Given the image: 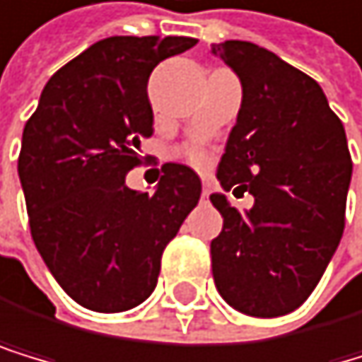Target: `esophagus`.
Here are the masks:
<instances>
[{
    "label": "esophagus",
    "instance_id": "esophagus-1",
    "mask_svg": "<svg viewBox=\"0 0 362 362\" xmlns=\"http://www.w3.org/2000/svg\"><path fill=\"white\" fill-rule=\"evenodd\" d=\"M210 192H212L210 181H204V185H202V197H204V199H208V197H210Z\"/></svg>",
    "mask_w": 362,
    "mask_h": 362
}]
</instances>
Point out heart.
<instances>
[{
	"label": "heart",
	"mask_w": 362,
	"mask_h": 362,
	"mask_svg": "<svg viewBox=\"0 0 362 362\" xmlns=\"http://www.w3.org/2000/svg\"><path fill=\"white\" fill-rule=\"evenodd\" d=\"M185 156H188L190 163H194L199 168L208 163V154L202 150V147H190V150H185Z\"/></svg>",
	"instance_id": "b5f03b06"
}]
</instances>
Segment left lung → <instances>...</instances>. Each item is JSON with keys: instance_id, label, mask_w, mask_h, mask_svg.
<instances>
[{"instance_id": "8db88e82", "label": "left lung", "mask_w": 362, "mask_h": 362, "mask_svg": "<svg viewBox=\"0 0 362 362\" xmlns=\"http://www.w3.org/2000/svg\"><path fill=\"white\" fill-rule=\"evenodd\" d=\"M215 51L242 80V107L219 160L223 190H248L240 215L223 194L210 242L219 296L237 311L275 318L305 302L345 230L351 156L320 85L275 53L228 40Z\"/></svg>"}]
</instances>
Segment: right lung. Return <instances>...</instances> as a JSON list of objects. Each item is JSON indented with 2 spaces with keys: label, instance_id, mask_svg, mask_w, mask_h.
I'll return each mask as SVG.
<instances>
[{
  "label": "right lung",
  "instance_id": "right-lung-1",
  "mask_svg": "<svg viewBox=\"0 0 362 362\" xmlns=\"http://www.w3.org/2000/svg\"><path fill=\"white\" fill-rule=\"evenodd\" d=\"M194 44L158 35L95 42L55 71L26 120L17 172L30 235L57 284L85 309L116 313L150 298L160 255L199 204L202 181L181 163L160 168L152 197L125 185L154 132L150 74Z\"/></svg>",
  "mask_w": 362,
  "mask_h": 362
}]
</instances>
